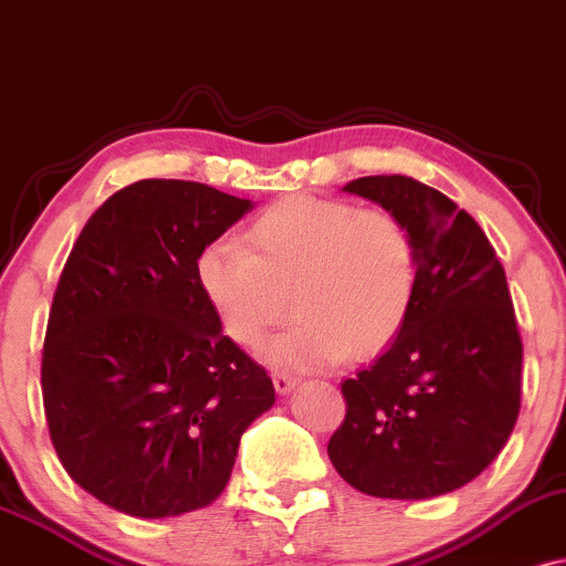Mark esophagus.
<instances>
[{
    "label": "esophagus",
    "instance_id": "1",
    "mask_svg": "<svg viewBox=\"0 0 566 566\" xmlns=\"http://www.w3.org/2000/svg\"><path fill=\"white\" fill-rule=\"evenodd\" d=\"M272 384H275L277 395H289V391L296 387V378L283 374V370H275V374H272Z\"/></svg>",
    "mask_w": 566,
    "mask_h": 566
}]
</instances>
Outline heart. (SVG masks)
Listing matches in <instances>:
<instances>
[{"instance_id":"heart-1","label":"heart","mask_w":566,"mask_h":566,"mask_svg":"<svg viewBox=\"0 0 566 566\" xmlns=\"http://www.w3.org/2000/svg\"><path fill=\"white\" fill-rule=\"evenodd\" d=\"M243 243L214 241L196 259V281L219 325L256 347L283 321H296L264 349L281 368H323L387 349L408 323L418 289L413 232L387 209L336 198L289 196L245 224Z\"/></svg>"}]
</instances>
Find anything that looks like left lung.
Here are the masks:
<instances>
[{
  "instance_id": "left-lung-1",
  "label": "left lung",
  "mask_w": 566,
  "mask_h": 566,
  "mask_svg": "<svg viewBox=\"0 0 566 566\" xmlns=\"http://www.w3.org/2000/svg\"><path fill=\"white\" fill-rule=\"evenodd\" d=\"M344 190L408 224L418 289L391 347L342 384L347 416L328 458L365 495L453 493L495 461L520 418L522 336L506 272L474 217L440 190L402 175Z\"/></svg>"
}]
</instances>
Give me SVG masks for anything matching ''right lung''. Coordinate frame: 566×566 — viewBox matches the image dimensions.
<instances>
[{"label": "right lung", "mask_w": 566, "mask_h": 566, "mask_svg": "<svg viewBox=\"0 0 566 566\" xmlns=\"http://www.w3.org/2000/svg\"><path fill=\"white\" fill-rule=\"evenodd\" d=\"M249 209L201 182L139 179L86 219L65 259L42 349L46 429L71 480L122 514L209 506L241 434L275 402L196 281L198 254Z\"/></svg>", "instance_id": "add662e5"}]
</instances>
